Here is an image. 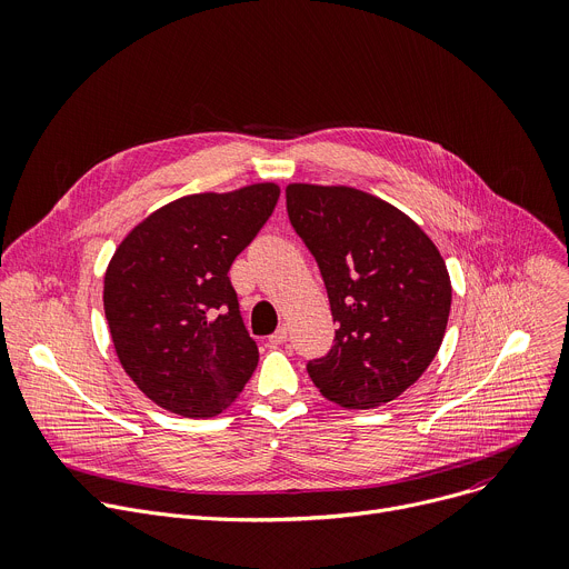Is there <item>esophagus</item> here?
Returning <instances> with one entry per match:
<instances>
[{"label":"esophagus","instance_id":"obj_1","mask_svg":"<svg viewBox=\"0 0 569 569\" xmlns=\"http://www.w3.org/2000/svg\"><path fill=\"white\" fill-rule=\"evenodd\" d=\"M286 340H288V327L281 325V327L270 336V343H272V346H283Z\"/></svg>","mask_w":569,"mask_h":569}]
</instances>
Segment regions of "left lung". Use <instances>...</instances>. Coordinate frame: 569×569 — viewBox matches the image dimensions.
<instances>
[{"mask_svg": "<svg viewBox=\"0 0 569 569\" xmlns=\"http://www.w3.org/2000/svg\"><path fill=\"white\" fill-rule=\"evenodd\" d=\"M286 206L338 325L331 350L307 363L313 385L346 409L396 400L446 333L452 288L439 249L396 206L355 187L292 182Z\"/></svg>", "mask_w": 569, "mask_h": 569, "instance_id": "8db88e82", "label": "left lung"}]
</instances>
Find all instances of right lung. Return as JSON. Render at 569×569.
<instances>
[{
    "instance_id": "1",
    "label": "right lung",
    "mask_w": 569,
    "mask_h": 569,
    "mask_svg": "<svg viewBox=\"0 0 569 569\" xmlns=\"http://www.w3.org/2000/svg\"><path fill=\"white\" fill-rule=\"evenodd\" d=\"M281 189L256 182L150 212L104 272V318L130 380L156 405L210 419L231 407L258 366L229 270L270 219Z\"/></svg>"
}]
</instances>
